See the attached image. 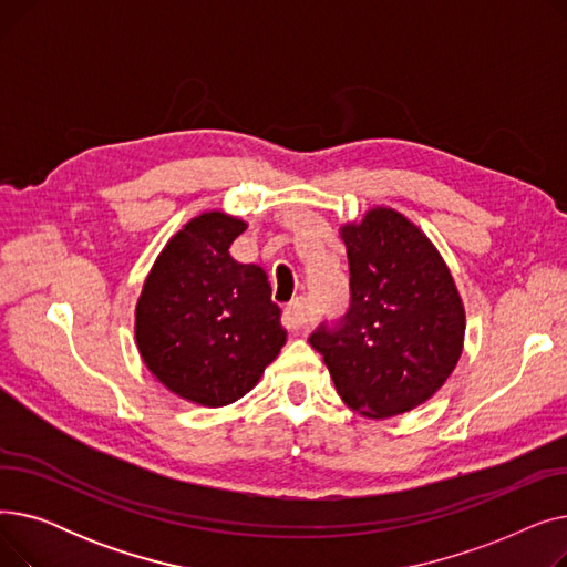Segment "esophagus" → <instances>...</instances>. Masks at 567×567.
Segmentation results:
<instances>
[{
	"instance_id": "obj_1",
	"label": "esophagus",
	"mask_w": 567,
	"mask_h": 567,
	"mask_svg": "<svg viewBox=\"0 0 567 567\" xmlns=\"http://www.w3.org/2000/svg\"><path fill=\"white\" fill-rule=\"evenodd\" d=\"M282 321L289 331L299 333L306 329L308 323V301L303 299V296H299V299H293L291 303H287L285 312H282Z\"/></svg>"
}]
</instances>
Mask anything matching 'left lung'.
<instances>
[{
  "instance_id": "8db88e82",
  "label": "left lung",
  "mask_w": 567,
  "mask_h": 567,
  "mask_svg": "<svg viewBox=\"0 0 567 567\" xmlns=\"http://www.w3.org/2000/svg\"><path fill=\"white\" fill-rule=\"evenodd\" d=\"M349 259V310L308 338L347 406L391 419L430 400L455 370L464 306L430 238L377 206L340 229Z\"/></svg>"
}]
</instances>
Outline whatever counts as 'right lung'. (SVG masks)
Segmentation results:
<instances>
[{"label": "right lung", "instance_id": "add662e5", "mask_svg": "<svg viewBox=\"0 0 567 567\" xmlns=\"http://www.w3.org/2000/svg\"><path fill=\"white\" fill-rule=\"evenodd\" d=\"M241 231L244 220L220 212L193 218L158 255L135 310L146 368L202 406L244 398L287 340L264 268L229 255Z\"/></svg>", "mask_w": 567, "mask_h": 567}]
</instances>
